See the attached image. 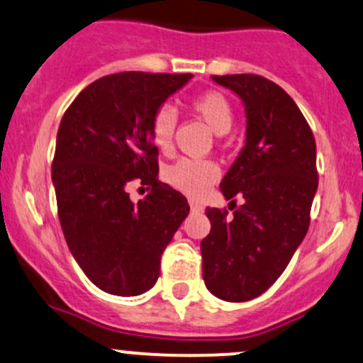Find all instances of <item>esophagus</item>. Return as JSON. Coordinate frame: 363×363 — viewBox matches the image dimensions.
I'll return each mask as SVG.
<instances>
[{
    "mask_svg": "<svg viewBox=\"0 0 363 363\" xmlns=\"http://www.w3.org/2000/svg\"><path fill=\"white\" fill-rule=\"evenodd\" d=\"M190 209H192L194 213H201L202 209H204V208H202V206L199 204V202H194V201H190Z\"/></svg>",
    "mask_w": 363,
    "mask_h": 363,
    "instance_id": "34e87169",
    "label": "esophagus"
}]
</instances>
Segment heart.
<instances>
[{
	"label": "heart",
	"instance_id": "obj_1",
	"mask_svg": "<svg viewBox=\"0 0 363 363\" xmlns=\"http://www.w3.org/2000/svg\"><path fill=\"white\" fill-rule=\"evenodd\" d=\"M192 112L218 135H225L233 124V107L223 93L208 89L192 96ZM177 130V112L169 105H159L150 119L152 142L161 150H169ZM220 177V167L211 159L182 157L166 167L164 180L178 192L197 197Z\"/></svg>",
	"mask_w": 363,
	"mask_h": 363
}]
</instances>
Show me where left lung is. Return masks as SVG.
I'll use <instances>...</instances> for the list:
<instances>
[{
    "mask_svg": "<svg viewBox=\"0 0 363 363\" xmlns=\"http://www.w3.org/2000/svg\"><path fill=\"white\" fill-rule=\"evenodd\" d=\"M242 99L245 147L220 186L227 208H208L201 242L206 287L225 301H249L282 275L305 239L318 186L310 124L279 84L258 74L213 76ZM235 196L245 204L237 208Z\"/></svg>",
    "mask_w": 363,
    "mask_h": 363,
    "instance_id": "obj_1",
    "label": "left lung"
}]
</instances>
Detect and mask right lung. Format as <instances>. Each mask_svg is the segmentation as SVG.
I'll return each mask as SVG.
<instances>
[{
  "instance_id": "1",
  "label": "right lung",
  "mask_w": 363,
  "mask_h": 363,
  "mask_svg": "<svg viewBox=\"0 0 363 363\" xmlns=\"http://www.w3.org/2000/svg\"><path fill=\"white\" fill-rule=\"evenodd\" d=\"M192 74L119 72L93 81L69 105L57 133L52 180L58 220L81 270L116 296L155 284L161 256L189 214L186 199L157 178L155 108ZM150 194L130 202V182Z\"/></svg>"
}]
</instances>
